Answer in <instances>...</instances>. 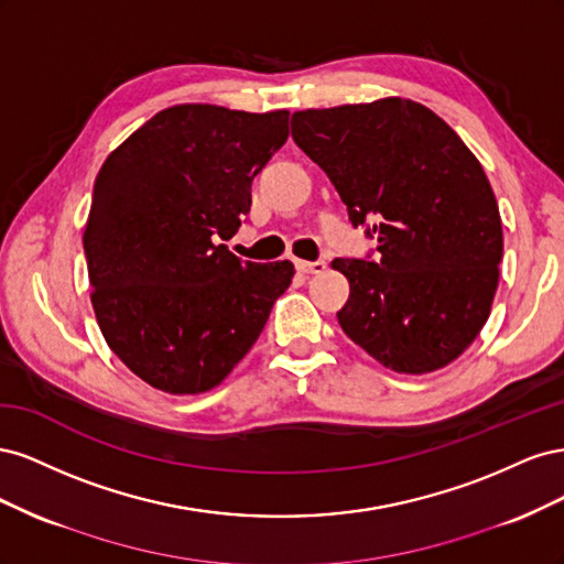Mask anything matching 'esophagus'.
Masks as SVG:
<instances>
[{
  "mask_svg": "<svg viewBox=\"0 0 564 564\" xmlns=\"http://www.w3.org/2000/svg\"><path fill=\"white\" fill-rule=\"evenodd\" d=\"M296 268L301 272H308V275H319V272H324V268H327V263H324L322 259H317V261H296Z\"/></svg>",
  "mask_w": 564,
  "mask_h": 564,
  "instance_id": "34e87169",
  "label": "esophagus"
}]
</instances>
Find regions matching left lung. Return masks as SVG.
Listing matches in <instances>:
<instances>
[{
  "label": "left lung",
  "instance_id": "1",
  "mask_svg": "<svg viewBox=\"0 0 564 564\" xmlns=\"http://www.w3.org/2000/svg\"><path fill=\"white\" fill-rule=\"evenodd\" d=\"M292 139L329 176L350 224L377 240L367 259L332 261L350 282L340 329L402 373L456 360L485 327L503 256L480 162L406 98L294 112Z\"/></svg>",
  "mask_w": 564,
  "mask_h": 564
}]
</instances>
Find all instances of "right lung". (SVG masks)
I'll return each mask as SVG.
<instances>
[{
    "label": "right lung",
    "instance_id": "1",
    "mask_svg": "<svg viewBox=\"0 0 564 564\" xmlns=\"http://www.w3.org/2000/svg\"><path fill=\"white\" fill-rule=\"evenodd\" d=\"M289 135V112L174 106L100 166L84 230L91 303L135 377L174 395L224 381L261 336L289 261L251 263L226 245L251 181Z\"/></svg>",
    "mask_w": 564,
    "mask_h": 564
}]
</instances>
